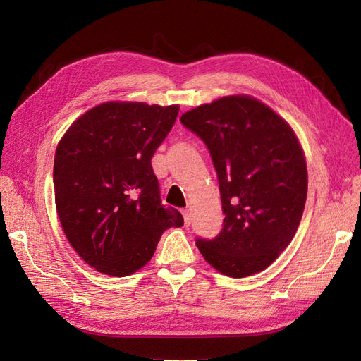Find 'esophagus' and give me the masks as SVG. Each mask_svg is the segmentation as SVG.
Masks as SVG:
<instances>
[{
	"mask_svg": "<svg viewBox=\"0 0 361 361\" xmlns=\"http://www.w3.org/2000/svg\"><path fill=\"white\" fill-rule=\"evenodd\" d=\"M183 218H184V225L189 226V225H190V222H192L190 212H189V210H183Z\"/></svg>",
	"mask_w": 361,
	"mask_h": 361,
	"instance_id": "1",
	"label": "esophagus"
}]
</instances>
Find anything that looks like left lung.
<instances>
[{
  "label": "left lung",
  "instance_id": "8db88e82",
  "mask_svg": "<svg viewBox=\"0 0 361 361\" xmlns=\"http://www.w3.org/2000/svg\"><path fill=\"white\" fill-rule=\"evenodd\" d=\"M209 148L218 173L222 230L197 239L226 276L266 269L293 239L307 200V164L293 130L259 99L233 95L180 118Z\"/></svg>",
  "mask_w": 361,
  "mask_h": 361
}]
</instances>
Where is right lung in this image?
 I'll list each match as a JSON object with an SVG mask.
<instances>
[{
    "label": "right lung",
    "mask_w": 361,
    "mask_h": 361,
    "mask_svg": "<svg viewBox=\"0 0 361 361\" xmlns=\"http://www.w3.org/2000/svg\"><path fill=\"white\" fill-rule=\"evenodd\" d=\"M178 106L104 102L80 116L54 157L56 207L72 248L101 274L145 266L163 231L184 224L166 209L151 166Z\"/></svg>",
    "instance_id": "right-lung-1"
}]
</instances>
